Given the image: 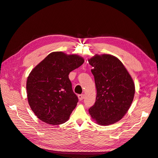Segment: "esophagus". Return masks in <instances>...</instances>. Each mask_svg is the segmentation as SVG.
Segmentation results:
<instances>
[{"label":"esophagus","mask_w":158,"mask_h":158,"mask_svg":"<svg viewBox=\"0 0 158 158\" xmlns=\"http://www.w3.org/2000/svg\"><path fill=\"white\" fill-rule=\"evenodd\" d=\"M78 99H79L80 101H82V100H83L84 98V94H80V95H78Z\"/></svg>","instance_id":"esophagus-1"}]
</instances>
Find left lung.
Here are the masks:
<instances>
[{
	"label": "left lung",
	"mask_w": 158,
	"mask_h": 158,
	"mask_svg": "<svg viewBox=\"0 0 158 158\" xmlns=\"http://www.w3.org/2000/svg\"><path fill=\"white\" fill-rule=\"evenodd\" d=\"M92 66L97 95L89 109L91 117L98 124L109 125L120 121L133 101L135 84L128 72L117 57L95 55L88 60Z\"/></svg>",
	"instance_id": "obj_1"
}]
</instances>
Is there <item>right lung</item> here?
<instances>
[{
	"label": "right lung",
	"instance_id": "1",
	"mask_svg": "<svg viewBox=\"0 0 158 158\" xmlns=\"http://www.w3.org/2000/svg\"><path fill=\"white\" fill-rule=\"evenodd\" d=\"M84 62L77 55L52 52L31 71L26 82L28 103L41 121L56 125L69 120L78 102L69 75Z\"/></svg>",
	"mask_w": 158,
	"mask_h": 158
}]
</instances>
